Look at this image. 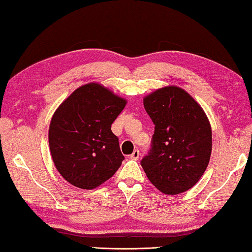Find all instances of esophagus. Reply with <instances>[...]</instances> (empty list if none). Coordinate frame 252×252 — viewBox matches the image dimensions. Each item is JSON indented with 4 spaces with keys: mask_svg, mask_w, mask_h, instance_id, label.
<instances>
[{
    "mask_svg": "<svg viewBox=\"0 0 252 252\" xmlns=\"http://www.w3.org/2000/svg\"><path fill=\"white\" fill-rule=\"evenodd\" d=\"M130 158L132 160H137L138 158H139V151L137 150V149H135L133 151V154L130 156Z\"/></svg>",
    "mask_w": 252,
    "mask_h": 252,
    "instance_id": "obj_1",
    "label": "esophagus"
}]
</instances>
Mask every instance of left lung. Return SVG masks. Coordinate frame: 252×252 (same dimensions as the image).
I'll return each instance as SVG.
<instances>
[{
	"label": "left lung",
	"mask_w": 252,
	"mask_h": 252,
	"mask_svg": "<svg viewBox=\"0 0 252 252\" xmlns=\"http://www.w3.org/2000/svg\"><path fill=\"white\" fill-rule=\"evenodd\" d=\"M144 106L155 125L151 148L140 161L146 175L164 194L189 190L202 177L212 155V127L206 114L176 86L150 93Z\"/></svg>",
	"instance_id": "1"
}]
</instances>
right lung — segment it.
Returning <instances> with one entry per match:
<instances>
[{
    "label": "right lung",
    "mask_w": 252,
    "mask_h": 252,
    "mask_svg": "<svg viewBox=\"0 0 252 252\" xmlns=\"http://www.w3.org/2000/svg\"><path fill=\"white\" fill-rule=\"evenodd\" d=\"M126 101L96 83L76 89L52 116L49 147L58 172L69 184L91 190L125 160L112 125Z\"/></svg>",
    "instance_id": "right-lung-1"
}]
</instances>
